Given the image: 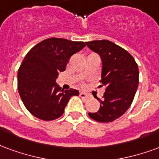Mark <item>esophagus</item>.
I'll return each mask as SVG.
<instances>
[{
    "instance_id": "1",
    "label": "esophagus",
    "mask_w": 159,
    "mask_h": 159,
    "mask_svg": "<svg viewBox=\"0 0 159 159\" xmlns=\"http://www.w3.org/2000/svg\"><path fill=\"white\" fill-rule=\"evenodd\" d=\"M80 97L81 98H84V99H86V100L90 98V97H89L88 95H86V94H85V93H84V92H80Z\"/></svg>"
}]
</instances>
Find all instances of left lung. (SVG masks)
<instances>
[{"label": "left lung", "instance_id": "1", "mask_svg": "<svg viewBox=\"0 0 159 159\" xmlns=\"http://www.w3.org/2000/svg\"><path fill=\"white\" fill-rule=\"evenodd\" d=\"M102 60L101 86L105 87L102 98H97L100 108L89 113L101 123L112 122L129 109L138 88L139 70L135 59L125 50L107 40L85 42Z\"/></svg>", "mask_w": 159, "mask_h": 159}]
</instances>
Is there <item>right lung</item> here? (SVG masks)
<instances>
[{"instance_id": "obj_1", "label": "right lung", "mask_w": 159, "mask_h": 159, "mask_svg": "<svg viewBox=\"0 0 159 159\" xmlns=\"http://www.w3.org/2000/svg\"><path fill=\"white\" fill-rule=\"evenodd\" d=\"M85 46L82 41L49 38L27 53L18 73V89L28 111L38 119L50 121L61 117L68 101L79 91H63L56 80L65 70L72 55Z\"/></svg>"}]
</instances>
